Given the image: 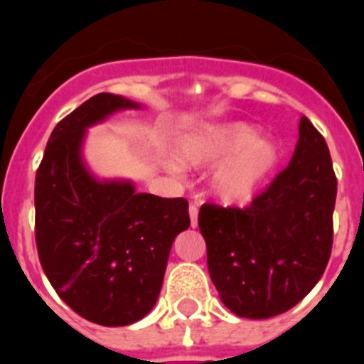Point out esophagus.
<instances>
[{
	"instance_id": "1",
	"label": "esophagus",
	"mask_w": 364,
	"mask_h": 364,
	"mask_svg": "<svg viewBox=\"0 0 364 364\" xmlns=\"http://www.w3.org/2000/svg\"><path fill=\"white\" fill-rule=\"evenodd\" d=\"M189 217H191V228H197V224H198V220H197L198 208L197 205H189Z\"/></svg>"
}]
</instances>
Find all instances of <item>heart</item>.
I'll list each match as a JSON object with an SVG mask.
<instances>
[{
	"mask_svg": "<svg viewBox=\"0 0 364 364\" xmlns=\"http://www.w3.org/2000/svg\"><path fill=\"white\" fill-rule=\"evenodd\" d=\"M169 167H211L208 191L222 204H246L273 173L279 162L277 146L244 122L205 124L180 134L173 146Z\"/></svg>",
	"mask_w": 364,
	"mask_h": 364,
	"instance_id": "heart-1",
	"label": "heart"
}]
</instances>
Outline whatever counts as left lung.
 <instances>
[{
  "label": "left lung",
  "instance_id": "8db88e82",
  "mask_svg": "<svg viewBox=\"0 0 364 364\" xmlns=\"http://www.w3.org/2000/svg\"><path fill=\"white\" fill-rule=\"evenodd\" d=\"M336 195L326 142L302 117L290 164L252 204L202 205L208 269L226 308L246 319H268L310 294L332 253Z\"/></svg>",
  "mask_w": 364,
  "mask_h": 364
}]
</instances>
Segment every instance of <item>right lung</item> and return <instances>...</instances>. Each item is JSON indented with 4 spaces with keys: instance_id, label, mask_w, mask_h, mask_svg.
<instances>
[{
    "instance_id": "add662e5",
    "label": "right lung",
    "mask_w": 364,
    "mask_h": 364,
    "mask_svg": "<svg viewBox=\"0 0 364 364\" xmlns=\"http://www.w3.org/2000/svg\"><path fill=\"white\" fill-rule=\"evenodd\" d=\"M142 105L100 92L50 133L36 173V246L56 294L83 319L127 326L153 310L173 240L189 228L188 200L100 180L83 162L87 129Z\"/></svg>"
}]
</instances>
